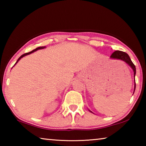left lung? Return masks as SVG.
<instances>
[{
    "mask_svg": "<svg viewBox=\"0 0 146 146\" xmlns=\"http://www.w3.org/2000/svg\"><path fill=\"white\" fill-rule=\"evenodd\" d=\"M110 58H111L113 59H118V60H123L124 61L125 63H127L128 65H129L130 67L133 69V72H134V78H135V75H136L135 66L134 65V64L133 63V62L131 61V60L129 55H128L126 53L123 52V51H115V52H113L112 53V55H111ZM135 88H136V84H135V80L134 92L135 90Z\"/></svg>",
    "mask_w": 146,
    "mask_h": 146,
    "instance_id": "obj_1",
    "label": "left lung"
}]
</instances>
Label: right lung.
<instances>
[{"label":"right lung","instance_id":"right-lung-1","mask_svg":"<svg viewBox=\"0 0 146 146\" xmlns=\"http://www.w3.org/2000/svg\"><path fill=\"white\" fill-rule=\"evenodd\" d=\"M46 48V47L45 46H42V47H38V48H36V49H33V51H30V52H29V53H24V54H23V55H21V56H20V57L19 58V59H18V60H17V61L16 62V63L15 64H15L17 63V62H19V60H20V59H21V58H23V57H24V56H26V55H29V54H31V53H33V52H35V51H37L38 50V49H44V48ZM14 65V66H15Z\"/></svg>","mask_w":146,"mask_h":146}]
</instances>
